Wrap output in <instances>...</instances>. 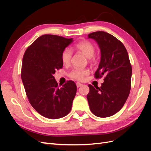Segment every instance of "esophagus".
<instances>
[{
	"mask_svg": "<svg viewBox=\"0 0 151 151\" xmlns=\"http://www.w3.org/2000/svg\"><path fill=\"white\" fill-rule=\"evenodd\" d=\"M76 86H77V88H79V87H81V86H83V84H81V83H76Z\"/></svg>",
	"mask_w": 151,
	"mask_h": 151,
	"instance_id": "1",
	"label": "esophagus"
}]
</instances>
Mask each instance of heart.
<instances>
[{
    "mask_svg": "<svg viewBox=\"0 0 151 151\" xmlns=\"http://www.w3.org/2000/svg\"><path fill=\"white\" fill-rule=\"evenodd\" d=\"M75 48L83 53L88 58H92L95 53L94 45L88 40H83L77 43L75 45ZM72 55V53L70 49L66 48L63 50L61 53V60L63 64L67 65L70 63ZM89 74V71L88 69L76 68L70 72L69 76L71 78L77 81H83L85 78V76Z\"/></svg>",
    "mask_w": 151,
    "mask_h": 151,
    "instance_id": "heart-1",
    "label": "heart"
}]
</instances>
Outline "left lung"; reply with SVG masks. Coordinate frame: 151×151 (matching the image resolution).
Masks as SVG:
<instances>
[{"instance_id": "1", "label": "left lung", "mask_w": 151, "mask_h": 151, "mask_svg": "<svg viewBox=\"0 0 151 151\" xmlns=\"http://www.w3.org/2000/svg\"><path fill=\"white\" fill-rule=\"evenodd\" d=\"M88 38L97 42L101 51V60L94 77H105L100 88L88 85L87 99L94 115L109 117L120 110L129 97L132 71L129 55L120 41L106 32H93Z\"/></svg>"}]
</instances>
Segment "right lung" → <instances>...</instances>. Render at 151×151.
<instances>
[{
    "mask_svg": "<svg viewBox=\"0 0 151 151\" xmlns=\"http://www.w3.org/2000/svg\"><path fill=\"white\" fill-rule=\"evenodd\" d=\"M72 42V38L44 35L28 47L22 58L21 79L29 101L41 115L50 119L69 113L76 94L74 81H67L59 88L53 76L63 67L62 51Z\"/></svg>",
    "mask_w": 151,
    "mask_h": 151,
    "instance_id": "1",
    "label": "right lung"
}]
</instances>
